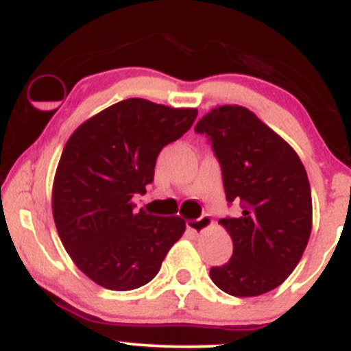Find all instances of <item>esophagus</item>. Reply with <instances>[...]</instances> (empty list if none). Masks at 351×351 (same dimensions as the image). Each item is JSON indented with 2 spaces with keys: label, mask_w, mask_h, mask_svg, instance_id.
<instances>
[{
  "label": "esophagus",
  "mask_w": 351,
  "mask_h": 351,
  "mask_svg": "<svg viewBox=\"0 0 351 351\" xmlns=\"http://www.w3.org/2000/svg\"><path fill=\"white\" fill-rule=\"evenodd\" d=\"M209 224H211V217H209L208 215H201L198 219H189L186 221V228L189 229V231L193 232H203L204 229H206Z\"/></svg>",
  "instance_id": "34e87169"
}]
</instances>
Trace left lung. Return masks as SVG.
<instances>
[{"instance_id":"1","label":"left lung","mask_w":351,"mask_h":351,"mask_svg":"<svg viewBox=\"0 0 351 351\" xmlns=\"http://www.w3.org/2000/svg\"><path fill=\"white\" fill-rule=\"evenodd\" d=\"M195 132L211 143L228 204L241 208L236 217L219 219L234 247L231 259L211 267L209 276L229 295H263L291 276L307 247V171L291 145L244 107L213 108Z\"/></svg>"}]
</instances>
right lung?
<instances>
[{"label":"right lung","instance_id":"obj_1","mask_svg":"<svg viewBox=\"0 0 351 351\" xmlns=\"http://www.w3.org/2000/svg\"><path fill=\"white\" fill-rule=\"evenodd\" d=\"M196 108L145 99L114 104L67 140L52 188V215L64 247L88 279L110 291H134L162 267L184 232V219L140 209L155 163L191 128Z\"/></svg>","mask_w":351,"mask_h":351}]
</instances>
